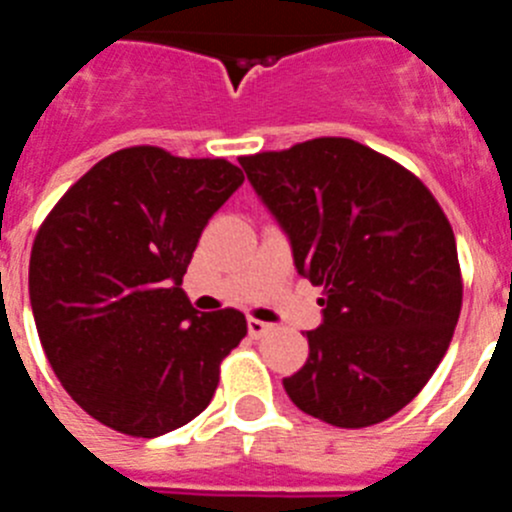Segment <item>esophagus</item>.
<instances>
[{"label":"esophagus","mask_w":512,"mask_h":512,"mask_svg":"<svg viewBox=\"0 0 512 512\" xmlns=\"http://www.w3.org/2000/svg\"><path fill=\"white\" fill-rule=\"evenodd\" d=\"M269 330H271V325L264 323V320L248 318V336H251V338H264Z\"/></svg>","instance_id":"esophagus-1"}]
</instances>
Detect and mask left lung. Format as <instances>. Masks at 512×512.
Masks as SVG:
<instances>
[{
    "label": "left lung",
    "instance_id": "obj_1",
    "mask_svg": "<svg viewBox=\"0 0 512 512\" xmlns=\"http://www.w3.org/2000/svg\"><path fill=\"white\" fill-rule=\"evenodd\" d=\"M323 287V325L284 379L302 413L366 428L400 413L449 351L461 269L449 217L413 171L351 138H312L238 158Z\"/></svg>",
    "mask_w": 512,
    "mask_h": 512
}]
</instances>
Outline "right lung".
Listing matches in <instances>:
<instances>
[{
  "instance_id": "add662e5",
  "label": "right lung",
  "mask_w": 512,
  "mask_h": 512,
  "mask_svg": "<svg viewBox=\"0 0 512 512\" xmlns=\"http://www.w3.org/2000/svg\"><path fill=\"white\" fill-rule=\"evenodd\" d=\"M243 184L225 158L158 146L110 153L63 194L30 253V305L63 390L135 438L210 405L246 315L197 312L182 279L210 217Z\"/></svg>"
}]
</instances>
